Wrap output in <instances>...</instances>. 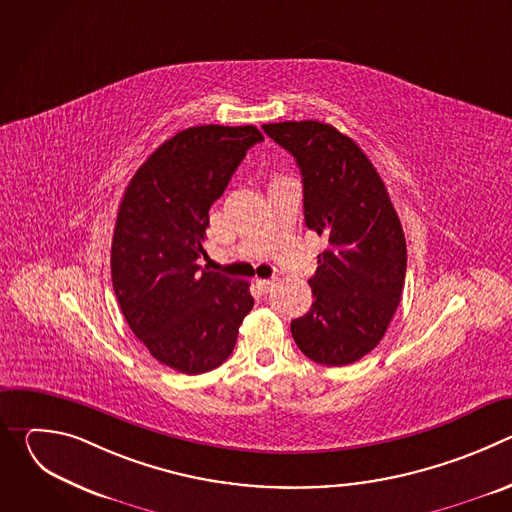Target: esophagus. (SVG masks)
Segmentation results:
<instances>
[{
  "mask_svg": "<svg viewBox=\"0 0 512 512\" xmlns=\"http://www.w3.org/2000/svg\"><path fill=\"white\" fill-rule=\"evenodd\" d=\"M275 285V279H257V287L263 291V294H267V291Z\"/></svg>",
  "mask_w": 512,
  "mask_h": 512,
  "instance_id": "obj_1",
  "label": "esophagus"
}]
</instances>
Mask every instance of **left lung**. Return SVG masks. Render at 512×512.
Wrapping results in <instances>:
<instances>
[{
	"label": "left lung",
	"mask_w": 512,
	"mask_h": 512,
	"mask_svg": "<svg viewBox=\"0 0 512 512\" xmlns=\"http://www.w3.org/2000/svg\"><path fill=\"white\" fill-rule=\"evenodd\" d=\"M263 131L302 172L306 227L328 237L308 281L314 304L291 322V336L310 360L344 367L381 342L401 302V221L371 160L336 127L283 121L265 123Z\"/></svg>",
	"instance_id": "8db88e82"
}]
</instances>
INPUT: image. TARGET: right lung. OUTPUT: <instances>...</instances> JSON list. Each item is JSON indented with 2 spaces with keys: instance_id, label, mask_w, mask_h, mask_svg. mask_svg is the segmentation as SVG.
<instances>
[{
  "instance_id": "obj_1",
  "label": "right lung",
  "mask_w": 512,
  "mask_h": 512,
  "mask_svg": "<svg viewBox=\"0 0 512 512\" xmlns=\"http://www.w3.org/2000/svg\"><path fill=\"white\" fill-rule=\"evenodd\" d=\"M259 141L253 125L188 127L141 164L119 204L111 243L117 302L150 354L184 375L221 367L253 308L247 281L198 259L212 202Z\"/></svg>"
}]
</instances>
